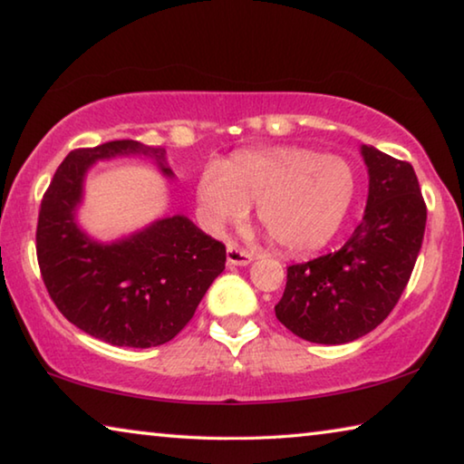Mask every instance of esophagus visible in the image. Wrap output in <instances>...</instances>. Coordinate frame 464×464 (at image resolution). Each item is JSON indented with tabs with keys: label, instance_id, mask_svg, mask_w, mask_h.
I'll list each match as a JSON object with an SVG mask.
<instances>
[{
	"label": "esophagus",
	"instance_id": "obj_1",
	"mask_svg": "<svg viewBox=\"0 0 464 464\" xmlns=\"http://www.w3.org/2000/svg\"><path fill=\"white\" fill-rule=\"evenodd\" d=\"M251 260H254V254L247 249H241L231 243V246H227V264L229 266H247Z\"/></svg>",
	"mask_w": 464,
	"mask_h": 464
}]
</instances>
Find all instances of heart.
<instances>
[{"mask_svg": "<svg viewBox=\"0 0 464 464\" xmlns=\"http://www.w3.org/2000/svg\"><path fill=\"white\" fill-rule=\"evenodd\" d=\"M354 194V176L335 155L301 147L239 151L221 166L210 163L196 179L202 218L213 231L247 215L286 251H311L340 229Z\"/></svg>", "mask_w": 464, "mask_h": 464, "instance_id": "obj_1", "label": "heart"}]
</instances>
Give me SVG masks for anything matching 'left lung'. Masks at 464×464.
<instances>
[{
  "mask_svg": "<svg viewBox=\"0 0 464 464\" xmlns=\"http://www.w3.org/2000/svg\"><path fill=\"white\" fill-rule=\"evenodd\" d=\"M368 166L364 218L334 254L286 268L274 307L282 325L313 343H345L381 325L411 278L428 208L410 161L362 147Z\"/></svg>",
  "mask_w": 464,
  "mask_h": 464,
  "instance_id": "1",
  "label": "left lung"
}]
</instances>
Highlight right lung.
<instances>
[{
    "label": "right lung",
    "instance_id": "add662e5",
    "mask_svg": "<svg viewBox=\"0 0 464 464\" xmlns=\"http://www.w3.org/2000/svg\"><path fill=\"white\" fill-rule=\"evenodd\" d=\"M121 153L151 155L161 168L166 161L163 147L130 139L73 149L41 200L36 257L53 303L75 327L112 345L153 348L174 340L194 317L225 270L227 251L179 215L112 246L85 237L73 221L85 169Z\"/></svg>",
    "mask_w": 464,
    "mask_h": 464
}]
</instances>
